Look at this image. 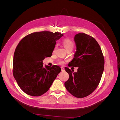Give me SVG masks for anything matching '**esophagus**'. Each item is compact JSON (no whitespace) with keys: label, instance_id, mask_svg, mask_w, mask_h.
Here are the masks:
<instances>
[{"label":"esophagus","instance_id":"esophagus-1","mask_svg":"<svg viewBox=\"0 0 120 120\" xmlns=\"http://www.w3.org/2000/svg\"><path fill=\"white\" fill-rule=\"evenodd\" d=\"M61 71H64V67H61Z\"/></svg>","mask_w":120,"mask_h":120}]
</instances>
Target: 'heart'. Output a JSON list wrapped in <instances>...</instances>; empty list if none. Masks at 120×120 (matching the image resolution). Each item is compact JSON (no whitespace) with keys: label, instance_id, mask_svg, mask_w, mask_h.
Returning <instances> with one entry per match:
<instances>
[{"label":"heart","instance_id":"b5f03b06","mask_svg":"<svg viewBox=\"0 0 120 120\" xmlns=\"http://www.w3.org/2000/svg\"><path fill=\"white\" fill-rule=\"evenodd\" d=\"M63 44L64 46V49H66V50H72L74 49V43L71 40L70 38H66L64 39L63 42ZM64 63L63 61H59V64H63Z\"/></svg>","mask_w":120,"mask_h":120}]
</instances>
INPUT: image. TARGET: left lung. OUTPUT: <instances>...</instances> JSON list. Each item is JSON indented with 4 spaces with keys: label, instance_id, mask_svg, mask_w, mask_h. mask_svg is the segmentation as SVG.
Listing matches in <instances>:
<instances>
[{
    "label": "left lung",
    "instance_id": "1",
    "mask_svg": "<svg viewBox=\"0 0 120 120\" xmlns=\"http://www.w3.org/2000/svg\"><path fill=\"white\" fill-rule=\"evenodd\" d=\"M74 40L77 49L68 66L79 68L77 72H74L65 68L69 79L64 86L72 96L82 98L92 94L99 85L105 60L99 43L94 38L79 33L75 36Z\"/></svg>",
    "mask_w": 120,
    "mask_h": 120
}]
</instances>
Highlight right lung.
<instances>
[{"mask_svg":"<svg viewBox=\"0 0 120 120\" xmlns=\"http://www.w3.org/2000/svg\"><path fill=\"white\" fill-rule=\"evenodd\" d=\"M63 35L59 32H34L18 44L13 56V74L18 85L27 95H43L60 72L59 66H44L42 61L52 56L56 41Z\"/></svg>","mask_w":120,"mask_h":120,"instance_id":"add662e5","label":"right lung"}]
</instances>
